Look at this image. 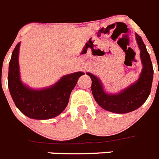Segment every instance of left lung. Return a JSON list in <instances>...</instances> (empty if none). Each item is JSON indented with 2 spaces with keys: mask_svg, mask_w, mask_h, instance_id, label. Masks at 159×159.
<instances>
[{
  "mask_svg": "<svg viewBox=\"0 0 159 159\" xmlns=\"http://www.w3.org/2000/svg\"><path fill=\"white\" fill-rule=\"evenodd\" d=\"M136 42L141 50L142 70L137 81L116 94L104 91L102 82L94 75H87L92 79V93L98 104L106 111L117 114L132 112L142 106L150 93L153 82V69L149 53L140 35L136 33Z\"/></svg>",
  "mask_w": 159,
  "mask_h": 159,
  "instance_id": "1",
  "label": "left lung"
}]
</instances>
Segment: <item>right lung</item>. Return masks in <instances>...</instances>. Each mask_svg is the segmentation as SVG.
I'll use <instances>...</instances> for the list:
<instances>
[{
    "label": "right lung",
    "mask_w": 159,
    "mask_h": 159,
    "mask_svg": "<svg viewBox=\"0 0 159 159\" xmlns=\"http://www.w3.org/2000/svg\"><path fill=\"white\" fill-rule=\"evenodd\" d=\"M19 48L20 42L12 53L8 74V86L14 104L23 115L31 119H48L56 117L66 109L72 89L84 73L79 71L64 75L56 84L45 89H31L21 81Z\"/></svg>",
    "instance_id": "add662e5"
}]
</instances>
